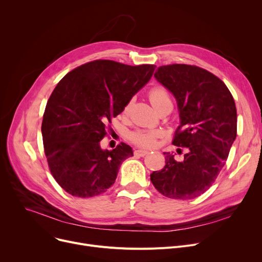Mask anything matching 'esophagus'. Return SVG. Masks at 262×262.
<instances>
[{
    "label": "esophagus",
    "mask_w": 262,
    "mask_h": 262,
    "mask_svg": "<svg viewBox=\"0 0 262 262\" xmlns=\"http://www.w3.org/2000/svg\"><path fill=\"white\" fill-rule=\"evenodd\" d=\"M134 154H135L136 156L143 157V156H145L146 154H148V152H147V150H145V149H136L135 152H134Z\"/></svg>",
    "instance_id": "obj_1"
}]
</instances>
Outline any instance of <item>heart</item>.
Wrapping results in <instances>:
<instances>
[{
	"mask_svg": "<svg viewBox=\"0 0 262 262\" xmlns=\"http://www.w3.org/2000/svg\"><path fill=\"white\" fill-rule=\"evenodd\" d=\"M149 100L152 105L157 108L158 106L171 102L169 93L166 88H163L161 86H156L152 90L149 91ZM161 135L159 130H146V129H141V130H137L130 134V139L134 143L139 146L143 147H150L153 146L156 142V138Z\"/></svg>",
	"mask_w": 262,
	"mask_h": 262,
	"instance_id": "b5f03b06",
	"label": "heart"
}]
</instances>
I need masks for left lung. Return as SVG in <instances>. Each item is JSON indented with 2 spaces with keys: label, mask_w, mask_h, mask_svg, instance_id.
Instances as JSON below:
<instances>
[{
  "label": "left lung",
  "mask_w": 262,
  "mask_h": 262,
  "mask_svg": "<svg viewBox=\"0 0 262 262\" xmlns=\"http://www.w3.org/2000/svg\"><path fill=\"white\" fill-rule=\"evenodd\" d=\"M154 76L177 102L180 125L173 144L188 150L182 161L164 152L166 166L150 174V182L167 198H198L215 181L236 139L235 101L221 79L195 66H162Z\"/></svg>",
  "instance_id": "1"
}]
</instances>
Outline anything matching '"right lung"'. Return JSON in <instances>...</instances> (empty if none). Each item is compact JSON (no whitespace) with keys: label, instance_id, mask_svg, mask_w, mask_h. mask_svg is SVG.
Listing matches in <instances>:
<instances>
[{"label":"right lung","instance_id":"obj_1","mask_svg":"<svg viewBox=\"0 0 262 262\" xmlns=\"http://www.w3.org/2000/svg\"><path fill=\"white\" fill-rule=\"evenodd\" d=\"M155 68L94 60L69 72L55 87L41 133L51 173L68 193L91 198L115 184L121 163L134 153L123 142L110 150L101 147L105 124L123 112Z\"/></svg>","mask_w":262,"mask_h":262}]
</instances>
